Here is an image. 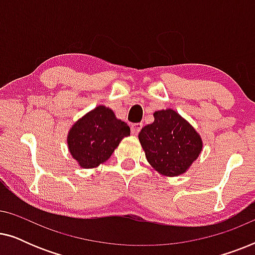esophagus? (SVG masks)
I'll return each mask as SVG.
<instances>
[{"label":"esophagus","instance_id":"esophagus-1","mask_svg":"<svg viewBox=\"0 0 255 255\" xmlns=\"http://www.w3.org/2000/svg\"><path fill=\"white\" fill-rule=\"evenodd\" d=\"M142 128V124L141 123H134L131 125V132L133 134H138L140 130Z\"/></svg>","mask_w":255,"mask_h":255}]
</instances>
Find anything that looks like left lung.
Listing matches in <instances>:
<instances>
[{"mask_svg": "<svg viewBox=\"0 0 255 255\" xmlns=\"http://www.w3.org/2000/svg\"><path fill=\"white\" fill-rule=\"evenodd\" d=\"M139 140L147 161L167 176L183 174L202 151L200 134L172 109L154 113V122L141 128Z\"/></svg>", "mask_w": 255, "mask_h": 255, "instance_id": "obj_1", "label": "left lung"}]
</instances>
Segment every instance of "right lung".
I'll list each match as a JSON object with an SVG mask.
<instances>
[{"instance_id":"add662e5","label":"right lung","mask_w":255,"mask_h":255,"mask_svg":"<svg viewBox=\"0 0 255 255\" xmlns=\"http://www.w3.org/2000/svg\"><path fill=\"white\" fill-rule=\"evenodd\" d=\"M130 135V128L117 120L114 111L100 106L73 125L68 148L82 168H93L107 161L122 139Z\"/></svg>"}]
</instances>
